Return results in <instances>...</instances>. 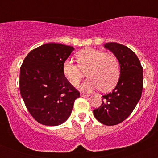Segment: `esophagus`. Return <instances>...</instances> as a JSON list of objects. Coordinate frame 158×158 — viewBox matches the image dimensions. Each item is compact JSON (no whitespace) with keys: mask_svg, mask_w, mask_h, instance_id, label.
Instances as JSON below:
<instances>
[{"mask_svg":"<svg viewBox=\"0 0 158 158\" xmlns=\"http://www.w3.org/2000/svg\"><path fill=\"white\" fill-rule=\"evenodd\" d=\"M80 96H81V97H88L90 95H89V94H86L81 93V94H80Z\"/></svg>","mask_w":158,"mask_h":158,"instance_id":"esophagus-1","label":"esophagus"}]
</instances>
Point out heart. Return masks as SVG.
<instances>
[{
    "label": "heart",
    "instance_id": "1",
    "mask_svg": "<svg viewBox=\"0 0 158 158\" xmlns=\"http://www.w3.org/2000/svg\"><path fill=\"white\" fill-rule=\"evenodd\" d=\"M79 64L68 59L63 64L64 77L73 86H77L85 73L89 77L81 85L84 91L99 89L108 91L118 82L120 64L117 56L95 49H85L78 52Z\"/></svg>",
    "mask_w": 158,
    "mask_h": 158
}]
</instances>
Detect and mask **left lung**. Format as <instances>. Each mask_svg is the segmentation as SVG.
<instances>
[{"label": "left lung", "instance_id": "left-lung-1", "mask_svg": "<svg viewBox=\"0 0 158 158\" xmlns=\"http://www.w3.org/2000/svg\"><path fill=\"white\" fill-rule=\"evenodd\" d=\"M105 48L117 56L120 77L115 88L102 96V103L94 110V117L106 126L122 123L132 113L141 97L143 87V67L136 54L124 45L106 43Z\"/></svg>", "mask_w": 158, "mask_h": 158}]
</instances>
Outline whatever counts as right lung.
Listing matches in <instances>:
<instances>
[{"label": "right lung", "instance_id": "obj_1", "mask_svg": "<svg viewBox=\"0 0 158 158\" xmlns=\"http://www.w3.org/2000/svg\"><path fill=\"white\" fill-rule=\"evenodd\" d=\"M74 48L48 43L31 50L20 68V93L38 123L56 126L71 114L79 91L63 73V64Z\"/></svg>", "mask_w": 158, "mask_h": 158}]
</instances>
